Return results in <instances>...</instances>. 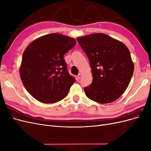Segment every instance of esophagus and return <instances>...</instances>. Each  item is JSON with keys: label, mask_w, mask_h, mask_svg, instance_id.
I'll return each mask as SVG.
<instances>
[{"label": "esophagus", "mask_w": 151, "mask_h": 151, "mask_svg": "<svg viewBox=\"0 0 151 151\" xmlns=\"http://www.w3.org/2000/svg\"><path fill=\"white\" fill-rule=\"evenodd\" d=\"M81 77H82V74H79L78 76H77V80H80L81 78Z\"/></svg>", "instance_id": "34e87169"}]
</instances>
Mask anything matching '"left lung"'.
Returning <instances> with one entry per match:
<instances>
[{"mask_svg": "<svg viewBox=\"0 0 151 151\" xmlns=\"http://www.w3.org/2000/svg\"><path fill=\"white\" fill-rule=\"evenodd\" d=\"M88 56L93 81L85 87L87 96L101 104L115 101L129 86L134 70L129 50L123 43L103 33L77 38Z\"/></svg>", "mask_w": 151, "mask_h": 151, "instance_id": "1", "label": "left lung"}]
</instances>
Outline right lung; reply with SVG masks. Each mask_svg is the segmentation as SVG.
<instances>
[{
	"instance_id": "right-lung-1",
	"label": "right lung",
	"mask_w": 151,
	"mask_h": 151,
	"mask_svg": "<svg viewBox=\"0 0 151 151\" xmlns=\"http://www.w3.org/2000/svg\"><path fill=\"white\" fill-rule=\"evenodd\" d=\"M76 44L74 38L51 33L26 47L22 57L21 79L36 100L53 103L67 96L76 79L68 73L63 55Z\"/></svg>"
}]
</instances>
